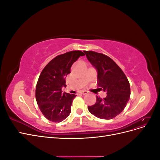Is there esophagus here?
<instances>
[{
	"label": "esophagus",
	"mask_w": 160,
	"mask_h": 160,
	"mask_svg": "<svg viewBox=\"0 0 160 160\" xmlns=\"http://www.w3.org/2000/svg\"><path fill=\"white\" fill-rule=\"evenodd\" d=\"M80 93L81 94H83V95H86V94L88 93V91H85V90H83V91H81Z\"/></svg>",
	"instance_id": "34e87169"
}]
</instances>
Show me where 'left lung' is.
I'll use <instances>...</instances> for the list:
<instances>
[{
  "label": "left lung",
  "mask_w": 160,
  "mask_h": 160,
  "mask_svg": "<svg viewBox=\"0 0 160 160\" xmlns=\"http://www.w3.org/2000/svg\"><path fill=\"white\" fill-rule=\"evenodd\" d=\"M91 64L98 72V83L107 92L106 98L96 97V103L88 106L95 117L111 119L123 111L130 98V85L127 77L115 62L107 55L94 51H84Z\"/></svg>",
  "instance_id": "left-lung-1"
}]
</instances>
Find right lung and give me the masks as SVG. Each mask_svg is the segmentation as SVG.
I'll list each match as a JSON object with an SVG mask.
<instances>
[{"label": "right lung", "mask_w": 160, "mask_h": 160, "mask_svg": "<svg viewBox=\"0 0 160 160\" xmlns=\"http://www.w3.org/2000/svg\"><path fill=\"white\" fill-rule=\"evenodd\" d=\"M85 54L72 51L57 56L48 63L38 79L35 96L37 103L45 117L52 122H61L69 115L75 94L64 92L65 78L71 72V67L80 56Z\"/></svg>", "instance_id": "right-lung-1"}]
</instances>
